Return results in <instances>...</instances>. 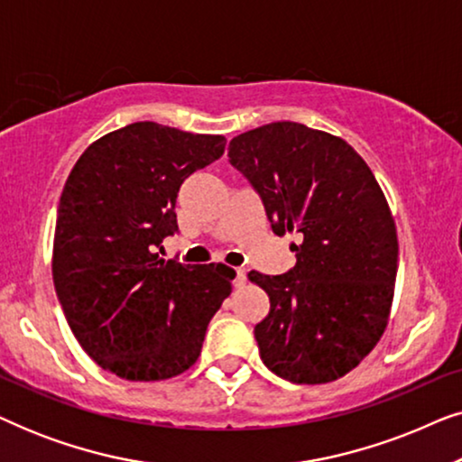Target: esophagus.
Masks as SVG:
<instances>
[{
    "instance_id": "obj_1",
    "label": "esophagus",
    "mask_w": 462,
    "mask_h": 462,
    "mask_svg": "<svg viewBox=\"0 0 462 462\" xmlns=\"http://www.w3.org/2000/svg\"><path fill=\"white\" fill-rule=\"evenodd\" d=\"M248 283V275H245V269H237V277H236V286L244 288Z\"/></svg>"
}]
</instances>
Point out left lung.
<instances>
[{
  "label": "left lung",
  "instance_id": "1",
  "mask_svg": "<svg viewBox=\"0 0 462 462\" xmlns=\"http://www.w3.org/2000/svg\"><path fill=\"white\" fill-rule=\"evenodd\" d=\"M229 162L261 195L271 229L302 237L288 273H248L271 302L254 326L261 359L290 383L337 381L389 321L400 245L387 198L349 143L296 122L236 136Z\"/></svg>",
  "mask_w": 462,
  "mask_h": 462
}]
</instances>
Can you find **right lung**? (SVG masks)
<instances>
[{
  "label": "right lung",
  "instance_id": "add662e5",
  "mask_svg": "<svg viewBox=\"0 0 462 462\" xmlns=\"http://www.w3.org/2000/svg\"><path fill=\"white\" fill-rule=\"evenodd\" d=\"M225 144L220 134L136 122L94 141L69 174L54 288L81 349L119 378L166 381L191 368L231 294L236 271L226 264H182L155 252L179 231L180 185Z\"/></svg>",
  "mask_w": 462,
  "mask_h": 462
}]
</instances>
